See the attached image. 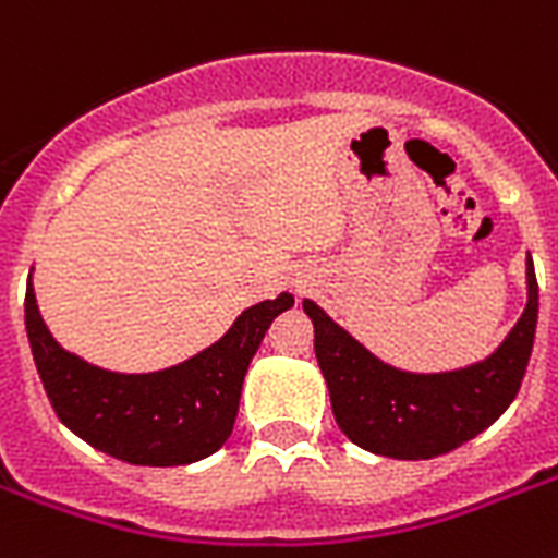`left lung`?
<instances>
[{"label": "left lung", "mask_w": 558, "mask_h": 558, "mask_svg": "<svg viewBox=\"0 0 558 558\" xmlns=\"http://www.w3.org/2000/svg\"><path fill=\"white\" fill-rule=\"evenodd\" d=\"M315 327L336 423L362 449L397 460H428L458 449L510 408L527 371L538 322V283L527 257V306L493 356L449 373H408L385 365L313 301Z\"/></svg>", "instance_id": "obj_1"}]
</instances>
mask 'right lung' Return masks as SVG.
<instances>
[{
  "label": "right lung",
  "instance_id": "right-lung-1",
  "mask_svg": "<svg viewBox=\"0 0 558 558\" xmlns=\"http://www.w3.org/2000/svg\"><path fill=\"white\" fill-rule=\"evenodd\" d=\"M295 304L289 292L248 306L231 330L182 365L156 373L95 367L51 339L25 289V330L54 414L81 440L135 466H185L231 437L248 362L269 324Z\"/></svg>",
  "mask_w": 558,
  "mask_h": 558
}]
</instances>
